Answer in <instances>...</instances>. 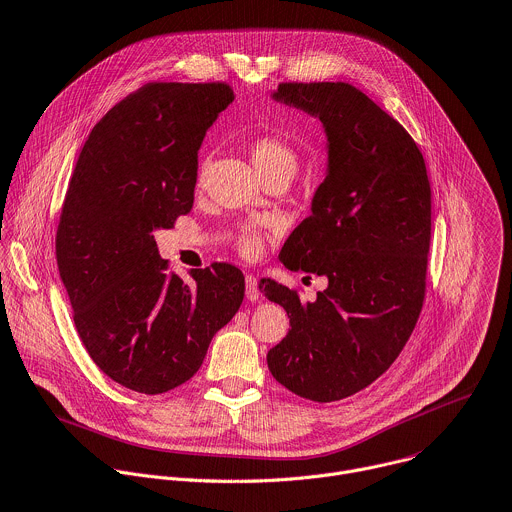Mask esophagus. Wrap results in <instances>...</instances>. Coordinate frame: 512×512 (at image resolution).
Wrapping results in <instances>:
<instances>
[{
  "label": "esophagus",
  "instance_id": "34e87169",
  "mask_svg": "<svg viewBox=\"0 0 512 512\" xmlns=\"http://www.w3.org/2000/svg\"><path fill=\"white\" fill-rule=\"evenodd\" d=\"M245 295L249 301H259V297H261V291L257 287V277L253 273L245 275Z\"/></svg>",
  "mask_w": 512,
  "mask_h": 512
}]
</instances>
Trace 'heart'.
I'll return each mask as SVG.
<instances>
[{
	"mask_svg": "<svg viewBox=\"0 0 512 512\" xmlns=\"http://www.w3.org/2000/svg\"><path fill=\"white\" fill-rule=\"evenodd\" d=\"M247 152L251 162L259 170V175L269 179H291L297 170V152L295 148L275 134H257L249 140ZM205 175V162L199 168V183ZM265 245V233L257 225H243L235 235V247L243 257H259Z\"/></svg>",
	"mask_w": 512,
	"mask_h": 512,
	"instance_id": "1",
	"label": "heart"
}]
</instances>
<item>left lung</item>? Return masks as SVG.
<instances>
[{
  "instance_id": "obj_1",
  "label": "left lung",
  "mask_w": 512,
  "mask_h": 512,
  "mask_svg": "<svg viewBox=\"0 0 512 512\" xmlns=\"http://www.w3.org/2000/svg\"><path fill=\"white\" fill-rule=\"evenodd\" d=\"M319 116L329 170L313 213L289 235L281 261L327 277L315 301L263 279L291 329L267 366L289 392L335 402L376 382L400 356L426 299L432 193L408 130L346 82H281L273 94Z\"/></svg>"
}]
</instances>
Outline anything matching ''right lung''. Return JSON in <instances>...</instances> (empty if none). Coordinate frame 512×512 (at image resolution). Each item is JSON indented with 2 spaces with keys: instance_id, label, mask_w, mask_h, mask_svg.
Listing matches in <instances>:
<instances>
[{
  "instance_id": "obj_1",
  "label": "right lung",
  "mask_w": 512,
  "mask_h": 512,
  "mask_svg": "<svg viewBox=\"0 0 512 512\" xmlns=\"http://www.w3.org/2000/svg\"><path fill=\"white\" fill-rule=\"evenodd\" d=\"M233 98L225 82H148L96 122L70 177L60 279L88 356L128 390L154 396L191 380L243 301L235 265L181 279L152 237L191 213L197 152Z\"/></svg>"
}]
</instances>
